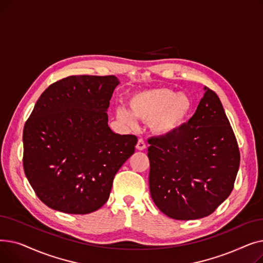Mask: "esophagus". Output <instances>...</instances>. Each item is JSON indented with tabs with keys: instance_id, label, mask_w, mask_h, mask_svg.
Masks as SVG:
<instances>
[{
	"instance_id": "34e87169",
	"label": "esophagus",
	"mask_w": 263,
	"mask_h": 263,
	"mask_svg": "<svg viewBox=\"0 0 263 263\" xmlns=\"http://www.w3.org/2000/svg\"><path fill=\"white\" fill-rule=\"evenodd\" d=\"M146 147H147L146 143L143 139H140L139 141H137V144H136V149L137 150H144V149H146Z\"/></svg>"
}]
</instances>
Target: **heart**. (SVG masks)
Returning <instances> with one entry per match:
<instances>
[{"label": "heart", "mask_w": 263, "mask_h": 263, "mask_svg": "<svg viewBox=\"0 0 263 263\" xmlns=\"http://www.w3.org/2000/svg\"><path fill=\"white\" fill-rule=\"evenodd\" d=\"M192 100L185 93L160 87L133 95L130 109L134 117L151 122V128L159 135H170L182 127L192 110ZM118 116L134 126L135 120L127 110H119Z\"/></svg>", "instance_id": "b5f03b06"}]
</instances>
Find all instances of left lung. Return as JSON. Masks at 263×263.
I'll return each instance as SVG.
<instances>
[{"instance_id": "left-lung-1", "label": "left lung", "mask_w": 263, "mask_h": 263, "mask_svg": "<svg viewBox=\"0 0 263 263\" xmlns=\"http://www.w3.org/2000/svg\"><path fill=\"white\" fill-rule=\"evenodd\" d=\"M149 189L174 219L213 213L233 190L240 151L218 96L204 87L195 114L175 133L148 140Z\"/></svg>"}]
</instances>
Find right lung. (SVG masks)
Segmentation results:
<instances>
[{
	"mask_svg": "<svg viewBox=\"0 0 263 263\" xmlns=\"http://www.w3.org/2000/svg\"><path fill=\"white\" fill-rule=\"evenodd\" d=\"M115 76H70L51 84L23 129V168L49 208L87 214L107 201L114 177L135 150V135L107 126Z\"/></svg>",
	"mask_w": 263,
	"mask_h": 263,
	"instance_id": "add662e5",
	"label": "right lung"
}]
</instances>
